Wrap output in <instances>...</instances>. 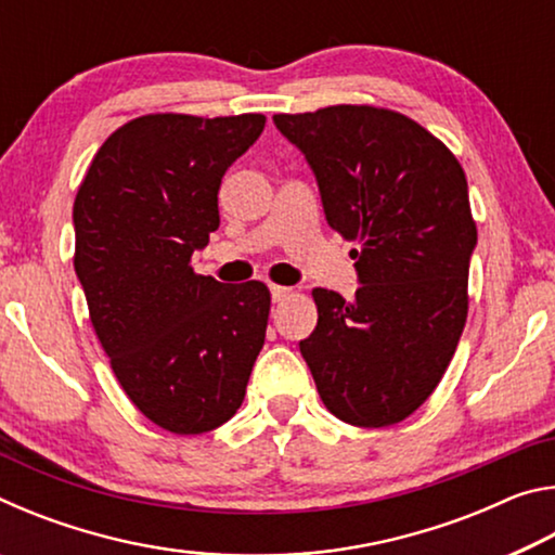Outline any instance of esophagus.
Instances as JSON below:
<instances>
[{"label": "esophagus", "mask_w": 555, "mask_h": 555, "mask_svg": "<svg viewBox=\"0 0 555 555\" xmlns=\"http://www.w3.org/2000/svg\"><path fill=\"white\" fill-rule=\"evenodd\" d=\"M291 294H294V291L286 286H271V298H274V304H281V300H286Z\"/></svg>", "instance_id": "obj_1"}]
</instances>
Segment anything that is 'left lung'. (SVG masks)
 <instances>
[{
  "mask_svg": "<svg viewBox=\"0 0 555 555\" xmlns=\"http://www.w3.org/2000/svg\"><path fill=\"white\" fill-rule=\"evenodd\" d=\"M306 154L327 224L347 242L354 300L315 288L300 340L325 409L350 426L409 418L443 379L467 318L477 224L455 154L418 121L374 105L274 115Z\"/></svg>",
  "mask_w": 555,
  "mask_h": 555,
  "instance_id": "1",
  "label": "left lung"
}]
</instances>
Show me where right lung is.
Here are the masks:
<instances>
[{
    "label": "right lung",
    "mask_w": 555,
    "mask_h": 555,
    "mask_svg": "<svg viewBox=\"0 0 555 555\" xmlns=\"http://www.w3.org/2000/svg\"><path fill=\"white\" fill-rule=\"evenodd\" d=\"M264 115L154 112L112 131L73 203L75 274L129 401L164 430L198 436L242 406L264 347L271 294L224 286L191 257L220 228L222 176Z\"/></svg>",
    "instance_id": "right-lung-1"
}]
</instances>
